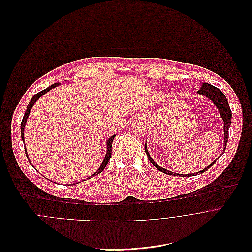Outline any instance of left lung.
<instances>
[{"label":"left lung","mask_w":252,"mask_h":252,"mask_svg":"<svg viewBox=\"0 0 252 252\" xmlns=\"http://www.w3.org/2000/svg\"><path fill=\"white\" fill-rule=\"evenodd\" d=\"M197 94L199 95H203L205 97H207L208 99H210L211 101L215 104V106L218 108L219 112H220V118L223 120V132H224V136H223V151L222 153L212 163L210 164L207 168L200 170L198 172H195L193 174H178V173H175V172H172V171H169L167 169H164L162 168L161 166H159L152 158H151L150 156V153L148 152V148H147V143H145V152L147 154V157L149 159V161L152 163V165L157 168L159 171H161L162 173H165L167 175H171V176H179V177H192V176H196V175H199L204 173L205 171L209 170L214 164L215 162H217L220 157L223 154V152L225 151V148H226V144H227V139H228V129H229V126H230V123H231V117H232V114H231V111H230V108H229V105H228V102L226 100V97L225 95L216 86L212 85V84H209L207 82H204L202 84V86H200V88L197 90Z\"/></svg>","instance_id":"1"}]
</instances>
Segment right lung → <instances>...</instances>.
Returning a JSON list of instances; mask_svg holds the SVG:
<instances>
[{
  "label": "right lung",
  "mask_w": 252,
  "mask_h": 252,
  "mask_svg": "<svg viewBox=\"0 0 252 252\" xmlns=\"http://www.w3.org/2000/svg\"><path fill=\"white\" fill-rule=\"evenodd\" d=\"M60 85V83H55V84H53V85H50V86H48L47 88H45V89H43V90H41L40 92H38V93H36L32 98V100L30 101V103H29V105H28V107H27V110H26V112H25V115H24V118H23V120H22V123H21V136H22V140H23V142H24V144H25V136H24V131H25V127H26V123H27V120H28V118H29V116H30V113H31V110H32V106H33V104L37 101V100L43 95V94H45L46 92H48L50 89H53V88H55V87H57V86H59ZM116 135H113V136H111L110 138H108V140L106 141V154H105V157H104V159H103V162L101 163V166L99 167V169L93 174V175H91L90 177H88L87 179H85V180H83V181H86V180H88V179H90V178H92V177H94V176H96V175H98V174H100L101 173L104 169H105V167L107 166V164H108V162H109V160H110V158H111V152H112V142H113V139H114V137H115ZM25 151H26V156H27V158H28V160H29V162H30V164L32 165V167H33L32 166V162H31V160L29 159V155H28V152H27V149L25 148ZM34 168V167H33ZM35 169V168H34ZM79 183V182H78ZM76 184V183H75ZM75 184H72V185H75ZM69 186H71V185H69Z\"/></svg>",
  "instance_id": "obj_1"
}]
</instances>
